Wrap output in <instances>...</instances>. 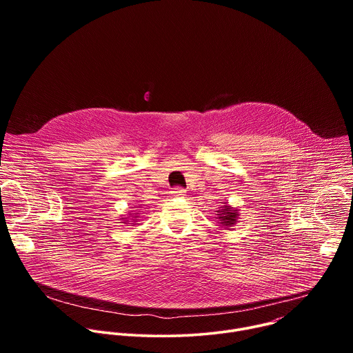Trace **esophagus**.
<instances>
[{
    "label": "esophagus",
    "mask_w": 353,
    "mask_h": 353,
    "mask_svg": "<svg viewBox=\"0 0 353 353\" xmlns=\"http://www.w3.org/2000/svg\"><path fill=\"white\" fill-rule=\"evenodd\" d=\"M170 194H172V196H183L185 194V191L183 188H180V187H176V188H173L170 191Z\"/></svg>",
    "instance_id": "1"
}]
</instances>
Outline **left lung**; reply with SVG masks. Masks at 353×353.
I'll list each match as a JSON object with an SVG mask.
<instances>
[{
    "mask_svg": "<svg viewBox=\"0 0 353 353\" xmlns=\"http://www.w3.org/2000/svg\"><path fill=\"white\" fill-rule=\"evenodd\" d=\"M239 210L233 208L232 205H229L226 201L223 204H221L216 211H215V219H218V222L225 228V229H230L232 226H234L239 221Z\"/></svg>",
    "mask_w": 353,
    "mask_h": 353,
    "instance_id": "8db88e82",
    "label": "left lung"
}]
</instances>
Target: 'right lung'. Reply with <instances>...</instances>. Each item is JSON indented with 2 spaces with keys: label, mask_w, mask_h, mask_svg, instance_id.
I'll return each instance as SVG.
<instances>
[{
  "label": "right lung",
  "mask_w": 353,
  "mask_h": 353,
  "mask_svg": "<svg viewBox=\"0 0 353 353\" xmlns=\"http://www.w3.org/2000/svg\"><path fill=\"white\" fill-rule=\"evenodd\" d=\"M138 215H139L138 210H134V214H130V216H127V218H121V221H123L124 225H128V223H130L131 226H134V225H138V223H137V222H138L137 219L139 218Z\"/></svg>",
  "instance_id": "add662e5"
}]
</instances>
